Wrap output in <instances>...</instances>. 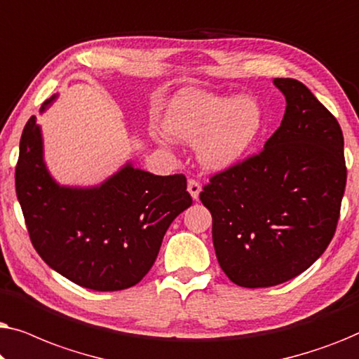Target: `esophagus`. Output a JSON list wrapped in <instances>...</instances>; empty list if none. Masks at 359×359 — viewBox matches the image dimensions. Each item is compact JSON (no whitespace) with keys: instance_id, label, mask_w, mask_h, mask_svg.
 Returning a JSON list of instances; mask_svg holds the SVG:
<instances>
[{"instance_id":"1","label":"esophagus","mask_w":359,"mask_h":359,"mask_svg":"<svg viewBox=\"0 0 359 359\" xmlns=\"http://www.w3.org/2000/svg\"><path fill=\"white\" fill-rule=\"evenodd\" d=\"M188 191L189 194L193 196V199H198L199 198V193H201V183L198 180H189L188 181Z\"/></svg>"}]
</instances>
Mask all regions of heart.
Segmentation results:
<instances>
[{"label":"heart","mask_w":359,"mask_h":359,"mask_svg":"<svg viewBox=\"0 0 359 359\" xmlns=\"http://www.w3.org/2000/svg\"><path fill=\"white\" fill-rule=\"evenodd\" d=\"M266 117L253 96L184 90L171 100L165 129L186 144H199V158L214 170L229 168L250 154Z\"/></svg>","instance_id":"heart-1"}]
</instances>
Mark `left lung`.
<instances>
[{
    "mask_svg": "<svg viewBox=\"0 0 359 359\" xmlns=\"http://www.w3.org/2000/svg\"><path fill=\"white\" fill-rule=\"evenodd\" d=\"M279 129L258 154L212 175L199 194L212 214L220 268L242 287H269L306 271L335 235L346 186L335 116L294 78Z\"/></svg>",
    "mask_w": 359,
    "mask_h": 359,
    "instance_id": "left-lung-1",
    "label": "left lung"
}]
</instances>
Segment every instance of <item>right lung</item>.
I'll return each mask as SVG.
<instances>
[{"instance_id":"right-lung-1","label":"right lung","mask_w":359,"mask_h":359,"mask_svg":"<svg viewBox=\"0 0 359 359\" xmlns=\"http://www.w3.org/2000/svg\"><path fill=\"white\" fill-rule=\"evenodd\" d=\"M186 188L184 175L155 176L132 165L97 188H63L43 165L36 116L22 130L16 194L29 238L48 266L78 286L104 292L140 283L171 222L193 204Z\"/></svg>"}]
</instances>
